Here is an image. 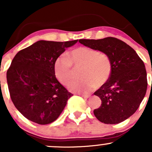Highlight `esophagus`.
Segmentation results:
<instances>
[{"instance_id":"obj_1","label":"esophagus","mask_w":152,"mask_h":152,"mask_svg":"<svg viewBox=\"0 0 152 152\" xmlns=\"http://www.w3.org/2000/svg\"><path fill=\"white\" fill-rule=\"evenodd\" d=\"M80 96H82V97L85 98V99H88V98L90 97V96H89V95H83V94H81Z\"/></svg>"}]
</instances>
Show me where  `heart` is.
<instances>
[{"label":"heart","instance_id":"1","mask_svg":"<svg viewBox=\"0 0 152 152\" xmlns=\"http://www.w3.org/2000/svg\"><path fill=\"white\" fill-rule=\"evenodd\" d=\"M82 66L81 79L72 80L68 89L75 93H89L104 85L112 72L110 57L104 53L89 47H78L67 53L61 55L54 62L55 76L61 83L67 84L73 76V66Z\"/></svg>","mask_w":152,"mask_h":152}]
</instances>
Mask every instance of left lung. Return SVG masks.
Here are the masks:
<instances>
[{
  "label": "left lung",
  "mask_w": 152,
  "mask_h": 152,
  "mask_svg": "<svg viewBox=\"0 0 152 152\" xmlns=\"http://www.w3.org/2000/svg\"><path fill=\"white\" fill-rule=\"evenodd\" d=\"M85 46L107 54L111 60L110 78L94 95L102 105L93 111L96 118L107 124H119L132 115L142 102L147 90L145 65L135 50L115 37L79 39Z\"/></svg>",
  "instance_id": "left-lung-1"
}]
</instances>
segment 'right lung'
I'll return each mask as SVG.
<instances>
[{"instance_id": "obj_1", "label": "right lung", "mask_w": 152, "mask_h": 152, "mask_svg": "<svg viewBox=\"0 0 152 152\" xmlns=\"http://www.w3.org/2000/svg\"><path fill=\"white\" fill-rule=\"evenodd\" d=\"M77 42L39 40L14 57L7 73L10 97L31 121L41 125L53 122L73 96L56 79L53 66L56 58Z\"/></svg>"}]
</instances>
